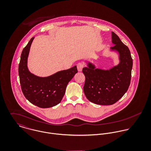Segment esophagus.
<instances>
[{"instance_id":"1","label":"esophagus","mask_w":151,"mask_h":151,"mask_svg":"<svg viewBox=\"0 0 151 151\" xmlns=\"http://www.w3.org/2000/svg\"><path fill=\"white\" fill-rule=\"evenodd\" d=\"M77 67L78 71H81L83 70V67H84V65L83 63H78L77 65Z\"/></svg>"}]
</instances>
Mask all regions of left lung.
<instances>
[{
  "label": "left lung",
  "instance_id": "left-lung-1",
  "mask_svg": "<svg viewBox=\"0 0 151 151\" xmlns=\"http://www.w3.org/2000/svg\"><path fill=\"white\" fill-rule=\"evenodd\" d=\"M111 51L117 52L120 62L109 70L97 68L91 62L83 68L86 77L83 88L86 98L97 105H110L117 102L130 84L132 59L129 47L111 32Z\"/></svg>",
  "mask_w": 151,
  "mask_h": 151
}]
</instances>
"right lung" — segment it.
I'll use <instances>...</instances> for the list:
<instances>
[{
  "instance_id": "obj_1",
  "label": "right lung",
  "mask_w": 151,
  "mask_h": 151,
  "mask_svg": "<svg viewBox=\"0 0 151 151\" xmlns=\"http://www.w3.org/2000/svg\"><path fill=\"white\" fill-rule=\"evenodd\" d=\"M34 38L30 40L21 55L19 74L22 92L26 99L33 105L39 108H51L61 102L66 86L78 71L75 65L46 77H38L30 73L27 60Z\"/></svg>"
}]
</instances>
